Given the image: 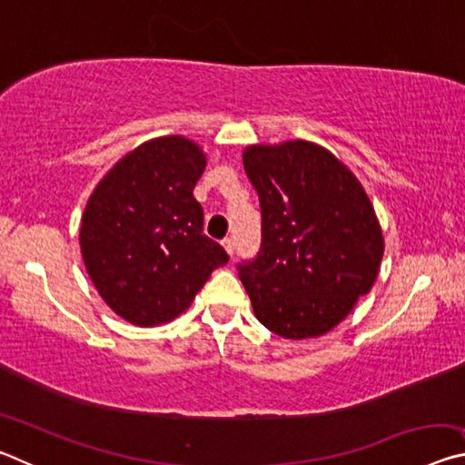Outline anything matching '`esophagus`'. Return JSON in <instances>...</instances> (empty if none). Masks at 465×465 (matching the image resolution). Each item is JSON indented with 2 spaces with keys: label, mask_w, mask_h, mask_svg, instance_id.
Returning <instances> with one entry per match:
<instances>
[{
  "label": "esophagus",
  "mask_w": 465,
  "mask_h": 465,
  "mask_svg": "<svg viewBox=\"0 0 465 465\" xmlns=\"http://www.w3.org/2000/svg\"><path fill=\"white\" fill-rule=\"evenodd\" d=\"M223 248H225V252H227V254H230V256H233V250H235V242L232 240V238H225L223 242Z\"/></svg>",
  "instance_id": "obj_1"
}]
</instances>
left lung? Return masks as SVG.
Returning a JSON list of instances; mask_svg holds the SVG:
<instances>
[{
  "label": "left lung",
  "mask_w": 465,
  "mask_h": 465,
  "mask_svg": "<svg viewBox=\"0 0 465 465\" xmlns=\"http://www.w3.org/2000/svg\"><path fill=\"white\" fill-rule=\"evenodd\" d=\"M243 170L261 199L262 242L238 274L258 322L291 341L330 332L380 272L383 235L371 201L312 141L250 145Z\"/></svg>",
  "instance_id": "left-lung-1"
}]
</instances>
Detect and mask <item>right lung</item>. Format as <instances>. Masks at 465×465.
Masks as SVG:
<instances>
[{
    "label": "right lung",
    "mask_w": 465,
    "mask_h": 465,
    "mask_svg": "<svg viewBox=\"0 0 465 465\" xmlns=\"http://www.w3.org/2000/svg\"><path fill=\"white\" fill-rule=\"evenodd\" d=\"M204 166L203 149L183 135L145 141L110 168L85 204V271L108 308L131 324L174 320L230 261L203 233L193 191Z\"/></svg>",
    "instance_id": "add662e5"
}]
</instances>
